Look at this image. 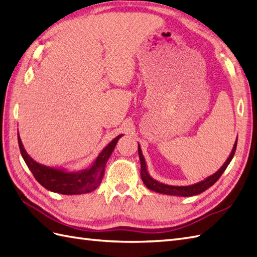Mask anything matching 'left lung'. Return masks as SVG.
Returning <instances> with one entry per match:
<instances>
[{"label": "left lung", "instance_id": "left-lung-1", "mask_svg": "<svg viewBox=\"0 0 257 257\" xmlns=\"http://www.w3.org/2000/svg\"><path fill=\"white\" fill-rule=\"evenodd\" d=\"M236 144H237V140L235 141L234 145H233L230 156L227 157L225 163L222 165L218 172H215L213 175L209 176L208 178L203 179L202 181H199V182H197V184L189 185V186H170V185L163 184V182H159L156 179H154L153 177L150 175V173H148L145 158L143 156V153H142L141 146L139 144V156H140V161H141V177H142V180H143L144 185L150 190H153V191L158 192V193H164V195L180 196V197H190V196L199 195V193L203 192L204 190H207L208 188H210L211 186L214 185L221 177V175L224 173V170L226 169L227 166H229V164L231 163L233 156H234L235 150H236Z\"/></svg>", "mask_w": 257, "mask_h": 257}]
</instances>
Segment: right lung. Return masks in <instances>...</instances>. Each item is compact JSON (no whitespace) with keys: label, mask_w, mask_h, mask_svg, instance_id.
Here are the masks:
<instances>
[{"label":"right lung","mask_w":257,"mask_h":257,"mask_svg":"<svg viewBox=\"0 0 257 257\" xmlns=\"http://www.w3.org/2000/svg\"><path fill=\"white\" fill-rule=\"evenodd\" d=\"M122 136L123 134L112 140L101 151L90 167L78 170V172H67L64 168L45 166V165L35 162L26 153L20 134L17 136V139H19V146L22 157L39 184L46 188L47 190L61 193V195H82V193L93 191L100 186L104 175L107 159L110 158L117 141Z\"/></svg>","instance_id":"right-lung-1"}]
</instances>
